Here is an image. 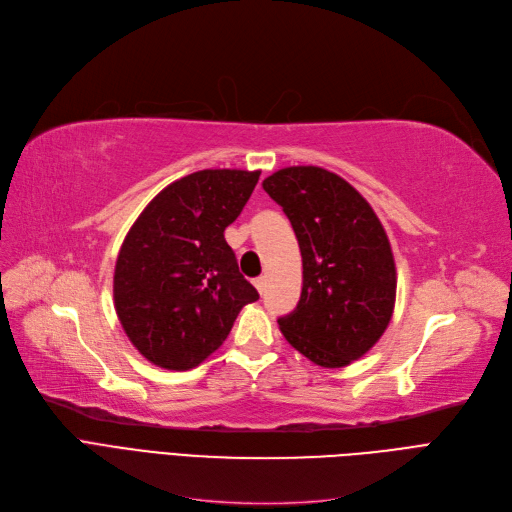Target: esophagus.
<instances>
[{"instance_id": "obj_1", "label": "esophagus", "mask_w": 512, "mask_h": 512, "mask_svg": "<svg viewBox=\"0 0 512 512\" xmlns=\"http://www.w3.org/2000/svg\"><path fill=\"white\" fill-rule=\"evenodd\" d=\"M254 286H256V290H258L260 294H264V290H267V277H258V279H254Z\"/></svg>"}]
</instances>
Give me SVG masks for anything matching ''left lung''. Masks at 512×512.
<instances>
[{"label": "left lung", "instance_id": "1", "mask_svg": "<svg viewBox=\"0 0 512 512\" xmlns=\"http://www.w3.org/2000/svg\"><path fill=\"white\" fill-rule=\"evenodd\" d=\"M288 216L303 256V292L279 317L286 341L317 366L362 358L392 320L396 264L360 192L322 167H286L262 182Z\"/></svg>", "mask_w": 512, "mask_h": 512}]
</instances>
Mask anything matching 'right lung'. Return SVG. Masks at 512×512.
Returning <instances> with one entry per match:
<instances>
[{"instance_id": "obj_1", "label": "right lung", "mask_w": 512, "mask_h": 512, "mask_svg": "<svg viewBox=\"0 0 512 512\" xmlns=\"http://www.w3.org/2000/svg\"><path fill=\"white\" fill-rule=\"evenodd\" d=\"M260 171L203 169L175 180L127 233L114 269V307L152 364L190 370L224 343L258 292L224 239Z\"/></svg>"}]
</instances>
